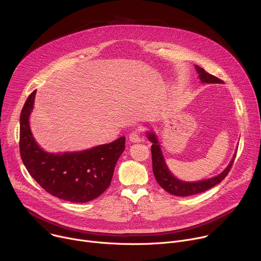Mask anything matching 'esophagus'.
I'll list each match as a JSON object with an SVG mask.
<instances>
[{
  "label": "esophagus",
  "mask_w": 261,
  "mask_h": 261,
  "mask_svg": "<svg viewBox=\"0 0 261 261\" xmlns=\"http://www.w3.org/2000/svg\"><path fill=\"white\" fill-rule=\"evenodd\" d=\"M129 140L131 142H139L141 140V137H140V132L135 130V131H132L129 135Z\"/></svg>",
  "instance_id": "1"
}]
</instances>
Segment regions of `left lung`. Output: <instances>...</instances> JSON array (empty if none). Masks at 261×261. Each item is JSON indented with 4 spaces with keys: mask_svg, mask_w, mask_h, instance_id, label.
Listing matches in <instances>:
<instances>
[{
    "mask_svg": "<svg viewBox=\"0 0 261 261\" xmlns=\"http://www.w3.org/2000/svg\"><path fill=\"white\" fill-rule=\"evenodd\" d=\"M195 68L199 74V79H200L201 83H204V84H222L223 83L220 79L207 73L201 67L195 66ZM147 138L150 139L151 142H153L151 151H152V161H153V172L156 177V180L166 192H168L172 195H175V196L195 195V194L202 193V192L213 188L214 186L218 185L219 182H221L226 177V175L230 171V168H231L234 158H236V154H234L232 160L230 161L228 166L224 169V171L221 172L219 175H217L215 177L199 180V181H193V182L182 181V180H179L176 177H174L171 174V172L168 170L166 163L164 161L162 152H161L160 144L158 142V139H157V136L155 135V133L148 132Z\"/></svg>",
    "mask_w": 261,
    "mask_h": 261,
    "instance_id": "8db88e82",
    "label": "left lung"
}]
</instances>
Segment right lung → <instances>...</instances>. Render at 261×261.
Instances as JSON below:
<instances>
[{
    "label": "right lung",
    "mask_w": 261,
    "mask_h": 261,
    "mask_svg": "<svg viewBox=\"0 0 261 261\" xmlns=\"http://www.w3.org/2000/svg\"><path fill=\"white\" fill-rule=\"evenodd\" d=\"M35 95L36 91L31 93L20 114L19 151L27 170L47 193L58 198L84 203L99 197L109 187L125 150V137L82 152H44L35 141L29 124Z\"/></svg>",
    "instance_id": "obj_1"
}]
</instances>
